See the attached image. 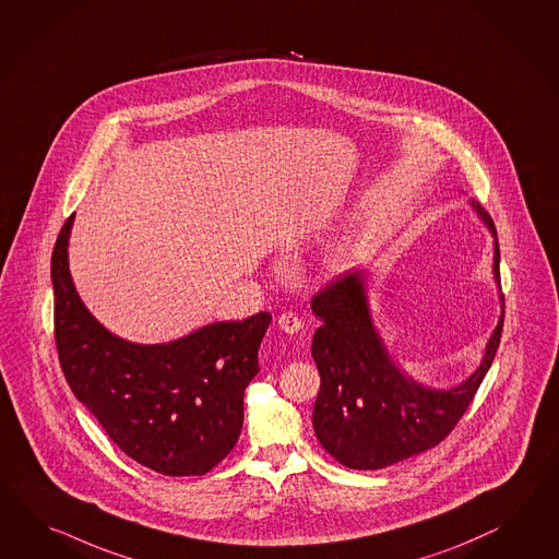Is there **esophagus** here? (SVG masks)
<instances>
[{"mask_svg":"<svg viewBox=\"0 0 559 559\" xmlns=\"http://www.w3.org/2000/svg\"><path fill=\"white\" fill-rule=\"evenodd\" d=\"M278 329L288 335H295L302 329V321L295 313H283L278 317Z\"/></svg>","mask_w":559,"mask_h":559,"instance_id":"obj_1","label":"esophagus"}]
</instances>
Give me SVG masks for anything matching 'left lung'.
Wrapping results in <instances>:
<instances>
[{
	"label": "left lung",
	"instance_id": "8db88e82",
	"mask_svg": "<svg viewBox=\"0 0 559 559\" xmlns=\"http://www.w3.org/2000/svg\"><path fill=\"white\" fill-rule=\"evenodd\" d=\"M492 236V278L501 314L478 368L452 388H430L397 366L369 305V273L347 274L313 299L321 319L314 331V364L321 390L313 408L317 440L341 464L378 471L436 447L461 420L487 376L503 331L499 240L489 214L471 200Z\"/></svg>",
	"mask_w": 559,
	"mask_h": 559
}]
</instances>
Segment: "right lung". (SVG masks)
Masks as SVG:
<instances>
[{
    "label": "right lung",
    "mask_w": 559,
    "mask_h": 559,
    "mask_svg": "<svg viewBox=\"0 0 559 559\" xmlns=\"http://www.w3.org/2000/svg\"><path fill=\"white\" fill-rule=\"evenodd\" d=\"M74 214L52 252L56 347L72 394L110 440L167 477L205 475L228 456L245 423V390L273 314L218 321L167 343H133L100 325L69 264Z\"/></svg>",
    "instance_id": "right-lung-1"
}]
</instances>
